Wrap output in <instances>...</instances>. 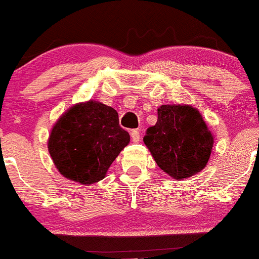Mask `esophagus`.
<instances>
[{"instance_id":"1","label":"esophagus","mask_w":259,"mask_h":259,"mask_svg":"<svg viewBox=\"0 0 259 259\" xmlns=\"http://www.w3.org/2000/svg\"><path fill=\"white\" fill-rule=\"evenodd\" d=\"M130 135H132L133 142H139L140 141V133H139V130H133Z\"/></svg>"}]
</instances>
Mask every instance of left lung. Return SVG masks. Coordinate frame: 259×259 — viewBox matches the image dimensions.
<instances>
[{
    "mask_svg": "<svg viewBox=\"0 0 259 259\" xmlns=\"http://www.w3.org/2000/svg\"><path fill=\"white\" fill-rule=\"evenodd\" d=\"M143 142L161 170L182 180L204 169L213 138L198 110L191 106L163 105L158 108L157 123L148 127Z\"/></svg>",
    "mask_w": 259,
    "mask_h": 259,
    "instance_id": "left-lung-1",
    "label": "left lung"
}]
</instances>
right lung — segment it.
Segmentation results:
<instances>
[{"instance_id": "1", "label": "right lung", "mask_w": 259, "mask_h": 259, "mask_svg": "<svg viewBox=\"0 0 259 259\" xmlns=\"http://www.w3.org/2000/svg\"><path fill=\"white\" fill-rule=\"evenodd\" d=\"M129 141L117 111L89 101L61 116L49 136L48 149L61 175L87 186L104 179Z\"/></svg>"}]
</instances>
